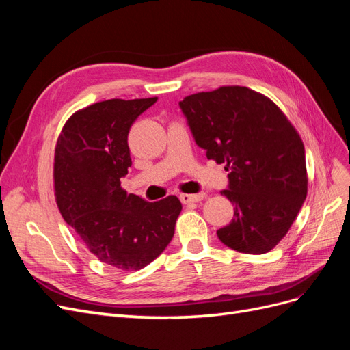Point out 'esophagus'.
Returning <instances> with one entry per match:
<instances>
[{
  "label": "esophagus",
  "mask_w": 350,
  "mask_h": 350,
  "mask_svg": "<svg viewBox=\"0 0 350 350\" xmlns=\"http://www.w3.org/2000/svg\"><path fill=\"white\" fill-rule=\"evenodd\" d=\"M206 197L204 193H198V194H179V200L183 201L184 204H189V203H198Z\"/></svg>",
  "instance_id": "34e87169"
}]
</instances>
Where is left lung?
Segmentation results:
<instances>
[{
	"instance_id": "left-lung-1",
	"label": "left lung",
	"mask_w": 350,
	"mask_h": 350,
	"mask_svg": "<svg viewBox=\"0 0 350 350\" xmlns=\"http://www.w3.org/2000/svg\"><path fill=\"white\" fill-rule=\"evenodd\" d=\"M207 159L225 163L234 219L217 230L226 247L264 254L288 234L306 198L305 149L286 115L264 94L241 86L189 94L179 102Z\"/></svg>"
}]
</instances>
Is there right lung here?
Masks as SVG:
<instances>
[{
    "label": "right lung",
    "instance_id": "1",
    "mask_svg": "<svg viewBox=\"0 0 350 350\" xmlns=\"http://www.w3.org/2000/svg\"><path fill=\"white\" fill-rule=\"evenodd\" d=\"M157 100L109 99L72 113L54 159V185L62 217L105 264L140 270L171 242L183 204L175 196L147 203L120 179L131 166L129 133Z\"/></svg>",
    "mask_w": 350,
    "mask_h": 350
}]
</instances>
